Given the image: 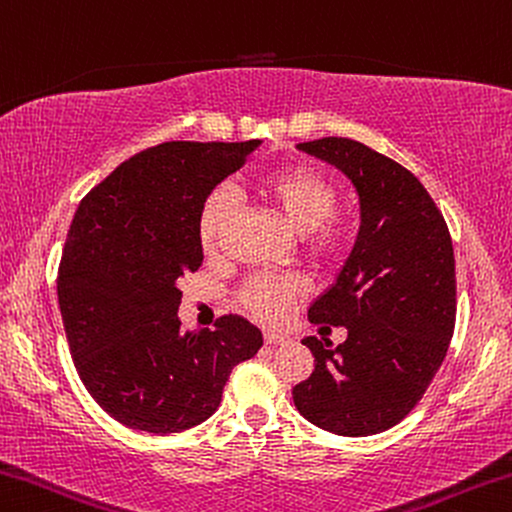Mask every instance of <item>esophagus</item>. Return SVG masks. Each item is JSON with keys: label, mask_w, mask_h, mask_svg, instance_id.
<instances>
[{"label": "esophagus", "mask_w": 512, "mask_h": 512, "mask_svg": "<svg viewBox=\"0 0 512 512\" xmlns=\"http://www.w3.org/2000/svg\"><path fill=\"white\" fill-rule=\"evenodd\" d=\"M286 341H288V338L277 334V332H265V343L272 345V348H277V345H283Z\"/></svg>", "instance_id": "34e87169"}]
</instances>
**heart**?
Instances as JSON below:
<instances>
[{"label":"heart","mask_w":512,"mask_h":512,"mask_svg":"<svg viewBox=\"0 0 512 512\" xmlns=\"http://www.w3.org/2000/svg\"><path fill=\"white\" fill-rule=\"evenodd\" d=\"M261 190L286 229L306 238L313 256L329 258L336 254L341 245V229L332 215L341 194L325 174L311 167H286L265 176ZM233 212L235 196L229 187H215L203 199L199 224H196L203 249H219L229 231ZM302 293V281L295 277H256L242 290V302L256 318L279 322L286 318L288 304L300 300Z\"/></svg>","instance_id":"b5f03b06"}]
</instances>
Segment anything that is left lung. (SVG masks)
Listing matches in <instances>:
<instances>
[{"label": "left lung", "mask_w": 512, "mask_h": 512, "mask_svg": "<svg viewBox=\"0 0 512 512\" xmlns=\"http://www.w3.org/2000/svg\"><path fill=\"white\" fill-rule=\"evenodd\" d=\"M332 164L359 196V233L311 322L345 327L341 345L306 336L316 368L293 389L313 426L343 437L389 430L412 412L446 357L455 327L448 226L412 171L355 139L297 144Z\"/></svg>", "instance_id": "1"}]
</instances>
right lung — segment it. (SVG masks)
Segmentation results:
<instances>
[{
	"mask_svg": "<svg viewBox=\"0 0 512 512\" xmlns=\"http://www.w3.org/2000/svg\"><path fill=\"white\" fill-rule=\"evenodd\" d=\"M261 139L167 141L116 167L70 224L57 295L86 391L132 430L171 435L222 403L233 366L261 350V329L222 316L183 332L180 281L199 270V210Z\"/></svg>",
	"mask_w": 512,
	"mask_h": 512,
	"instance_id": "add662e5",
	"label": "right lung"
}]
</instances>
